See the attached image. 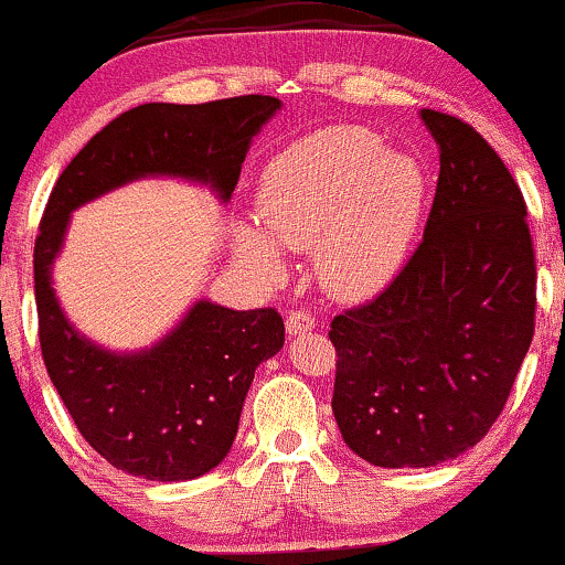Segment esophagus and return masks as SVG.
I'll list each match as a JSON object with an SVG mask.
<instances>
[{
    "instance_id": "esophagus-1",
    "label": "esophagus",
    "mask_w": 565,
    "mask_h": 565,
    "mask_svg": "<svg viewBox=\"0 0 565 565\" xmlns=\"http://www.w3.org/2000/svg\"><path fill=\"white\" fill-rule=\"evenodd\" d=\"M316 328V318L310 316V312H302V310H295L287 316V333L289 335H299V333H307Z\"/></svg>"
}]
</instances>
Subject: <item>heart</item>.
I'll list each match as a JSON object with an SVG mask.
<instances>
[{
    "label": "heart",
    "mask_w": 565,
    "mask_h": 565,
    "mask_svg": "<svg viewBox=\"0 0 565 565\" xmlns=\"http://www.w3.org/2000/svg\"><path fill=\"white\" fill-rule=\"evenodd\" d=\"M430 182L414 156L385 151L365 127H328L291 142L258 182V218L234 224L237 258L266 284L287 276L281 247L318 253L339 299L360 302L388 287L409 260Z\"/></svg>",
    "instance_id": "heart-1"
}]
</instances>
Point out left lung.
<instances>
[{"mask_svg": "<svg viewBox=\"0 0 565 565\" xmlns=\"http://www.w3.org/2000/svg\"><path fill=\"white\" fill-rule=\"evenodd\" d=\"M440 174L423 245L373 302L335 316L333 417L375 467L423 469L477 446L530 352L534 253L511 171L475 127L423 109Z\"/></svg>", "mask_w": 565, "mask_h": 565, "instance_id": "left-lung-1", "label": "left lung"}]
</instances>
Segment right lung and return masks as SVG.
<instances>
[{"label":"right lung","mask_w":565,"mask_h":565,"mask_svg":"<svg viewBox=\"0 0 565 565\" xmlns=\"http://www.w3.org/2000/svg\"><path fill=\"white\" fill-rule=\"evenodd\" d=\"M274 96L198 106L142 104L119 114L67 163L49 195L33 253L39 339L49 377L83 438L122 472L188 482L216 469L237 438L260 362L281 352L276 310L195 299L151 347L117 352L77 331L54 289L70 218L85 203L140 180H182L230 203Z\"/></svg>","instance_id":"right-lung-1"}]
</instances>
